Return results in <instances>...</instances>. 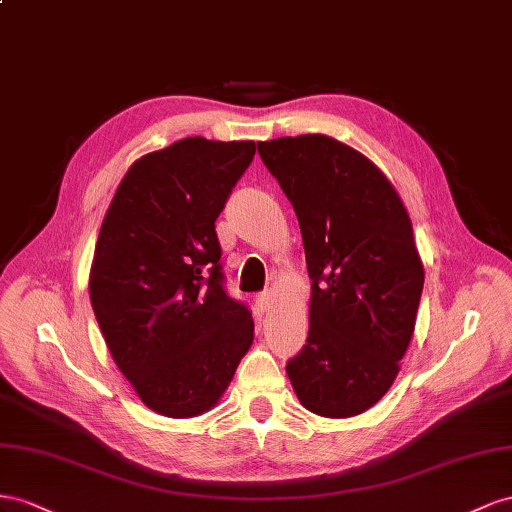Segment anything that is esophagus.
Segmentation results:
<instances>
[{
	"mask_svg": "<svg viewBox=\"0 0 512 512\" xmlns=\"http://www.w3.org/2000/svg\"><path fill=\"white\" fill-rule=\"evenodd\" d=\"M270 304H272V291L270 289H266V291H261V294L257 296V306L261 311H270Z\"/></svg>",
	"mask_w": 512,
	"mask_h": 512,
	"instance_id": "esophagus-1",
	"label": "esophagus"
}]
</instances>
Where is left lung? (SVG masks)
<instances>
[{
  "instance_id": "obj_1",
  "label": "left lung",
  "mask_w": 512,
  "mask_h": 512,
  "mask_svg": "<svg viewBox=\"0 0 512 512\" xmlns=\"http://www.w3.org/2000/svg\"><path fill=\"white\" fill-rule=\"evenodd\" d=\"M257 150L296 210L311 279L291 386L317 416H358L388 392L414 334L425 270L412 221L386 175L337 139L281 137Z\"/></svg>"
}]
</instances>
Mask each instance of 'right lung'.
<instances>
[{
  "instance_id": "1",
  "label": "right lung",
  "mask_w": 512,
  "mask_h": 512,
  "mask_svg": "<svg viewBox=\"0 0 512 512\" xmlns=\"http://www.w3.org/2000/svg\"><path fill=\"white\" fill-rule=\"evenodd\" d=\"M253 141L186 137L130 165L102 221L90 300L118 369L169 418L212 410L253 343L229 298L214 223Z\"/></svg>"
}]
</instances>
